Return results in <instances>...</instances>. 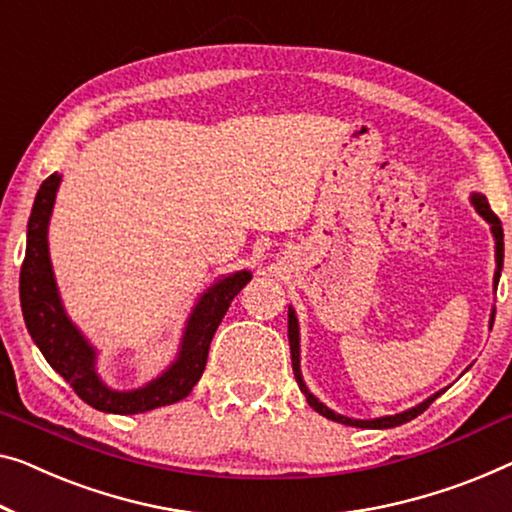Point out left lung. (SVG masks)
Masks as SVG:
<instances>
[{
	"mask_svg": "<svg viewBox=\"0 0 512 512\" xmlns=\"http://www.w3.org/2000/svg\"><path fill=\"white\" fill-rule=\"evenodd\" d=\"M471 204H474L476 211L483 216L487 223L492 227V234H494V241H497V271H494V292H497V285H499V278H501V269H503V227H501V220L497 218V213L490 209V202H487L485 195L474 193L471 195ZM494 324V310H492V317H490V329ZM287 335H289V349H292V368H294V377H296V384H299L301 393L305 395V400L312 409L317 411V414H322L326 418H331L335 423H342V425H352V427H370V430H386V427H395V425H402V423H409L411 418L421 416L423 411L430 407V404L439 398L441 393H434L432 398H427L425 402L416 404V407H411L407 411H402V414H395V416H381V418H372V421H358V418H347V416H340L331 411L326 404L319 402L315 395L308 391V386H305V381L301 377V347H299V319H296V312L289 308V319H287Z\"/></svg>",
	"mask_w": 512,
	"mask_h": 512,
	"instance_id": "obj_1",
	"label": "left lung"
}]
</instances>
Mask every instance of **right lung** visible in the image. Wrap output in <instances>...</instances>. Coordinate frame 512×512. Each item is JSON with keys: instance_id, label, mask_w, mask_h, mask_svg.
I'll list each match as a JSON object with an SVG mask.
<instances>
[{"instance_id": "obj_1", "label": "right lung", "mask_w": 512, "mask_h": 512, "mask_svg": "<svg viewBox=\"0 0 512 512\" xmlns=\"http://www.w3.org/2000/svg\"><path fill=\"white\" fill-rule=\"evenodd\" d=\"M61 177L55 172L38 188L27 223V250L20 269V305L27 331L52 370L64 377L89 407L105 414H144L186 398L207 368L209 345L236 294L253 273L236 271L200 296L190 312L177 361L135 391H112L96 375V349L68 319L61 305L48 253V225Z\"/></svg>"}]
</instances>
